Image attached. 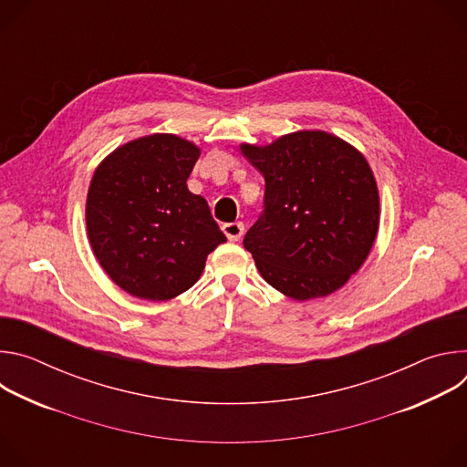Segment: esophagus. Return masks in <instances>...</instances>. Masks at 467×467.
<instances>
[{"instance_id":"esophagus-1","label":"esophagus","mask_w":467,"mask_h":467,"mask_svg":"<svg viewBox=\"0 0 467 467\" xmlns=\"http://www.w3.org/2000/svg\"><path fill=\"white\" fill-rule=\"evenodd\" d=\"M222 231L225 233V236L231 240V242H238L244 234V223L242 222H231V223H223L222 225Z\"/></svg>"}]
</instances>
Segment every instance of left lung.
<instances>
[{
  "mask_svg": "<svg viewBox=\"0 0 467 467\" xmlns=\"http://www.w3.org/2000/svg\"><path fill=\"white\" fill-rule=\"evenodd\" d=\"M264 177V205L244 236L264 281L306 301L328 296L364 264L379 229V192L366 159L323 130L265 148L244 144Z\"/></svg>",
  "mask_w": 467,
  "mask_h": 467,
  "instance_id": "obj_1",
  "label": "left lung"
}]
</instances>
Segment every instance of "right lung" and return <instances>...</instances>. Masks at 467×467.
Segmentation results:
<instances>
[{
	"instance_id": "1",
	"label": "right lung",
	"mask_w": 467,
	"mask_h": 467,
	"mask_svg": "<svg viewBox=\"0 0 467 467\" xmlns=\"http://www.w3.org/2000/svg\"><path fill=\"white\" fill-rule=\"evenodd\" d=\"M199 150L173 135L132 140L96 170L87 197L88 238L127 294L166 301L192 288L227 238L186 179Z\"/></svg>"
}]
</instances>
